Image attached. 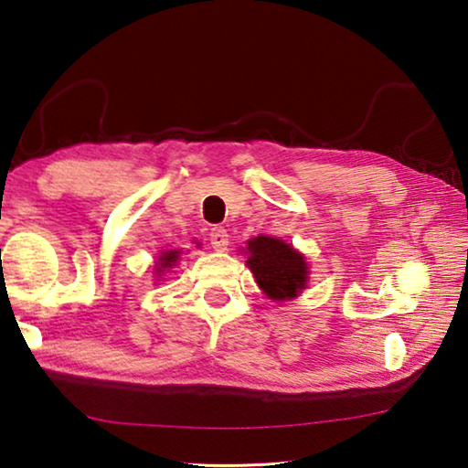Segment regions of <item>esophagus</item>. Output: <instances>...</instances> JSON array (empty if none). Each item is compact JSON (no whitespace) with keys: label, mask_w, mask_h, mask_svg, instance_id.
Instances as JSON below:
<instances>
[{"label":"esophagus","mask_w":468,"mask_h":468,"mask_svg":"<svg viewBox=\"0 0 468 468\" xmlns=\"http://www.w3.org/2000/svg\"><path fill=\"white\" fill-rule=\"evenodd\" d=\"M210 245H212V248H215L217 251L227 250V245H229V233L225 231L223 227L210 229Z\"/></svg>","instance_id":"obj_1"}]
</instances>
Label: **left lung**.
Instances as JSON below:
<instances>
[{"label":"left lung","mask_w":468,"mask_h":468,"mask_svg":"<svg viewBox=\"0 0 468 468\" xmlns=\"http://www.w3.org/2000/svg\"><path fill=\"white\" fill-rule=\"evenodd\" d=\"M248 250L250 271L268 297L284 301L305 289L307 262L289 243L262 235L248 241Z\"/></svg>","instance_id":"left-lung-1"}]
</instances>
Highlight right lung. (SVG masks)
<instances>
[{
  "instance_id": "right-lung-1",
  "label": "right lung",
  "mask_w": 468,
  "mask_h": 468,
  "mask_svg": "<svg viewBox=\"0 0 468 468\" xmlns=\"http://www.w3.org/2000/svg\"><path fill=\"white\" fill-rule=\"evenodd\" d=\"M177 253H179V251H176V250H173V251H165L163 256H161V262H158V266H161V268H169V266H173V262H176V260H177ZM161 268H156V271H158V272H163Z\"/></svg>"
}]
</instances>
